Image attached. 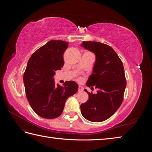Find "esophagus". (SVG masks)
Instances as JSON below:
<instances>
[{"label": "esophagus", "instance_id": "1", "mask_svg": "<svg viewBox=\"0 0 152 152\" xmlns=\"http://www.w3.org/2000/svg\"><path fill=\"white\" fill-rule=\"evenodd\" d=\"M83 90H84V87H82V86H79V89H78V91L82 92Z\"/></svg>", "mask_w": 152, "mask_h": 152}]
</instances>
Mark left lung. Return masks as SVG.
<instances>
[{
    "mask_svg": "<svg viewBox=\"0 0 152 152\" xmlns=\"http://www.w3.org/2000/svg\"><path fill=\"white\" fill-rule=\"evenodd\" d=\"M80 45L96 56L86 86L98 89L96 94L84 89L89 99L81 104V113L91 122H102L112 116L122 103L126 87L124 66L115 51L107 44L87 41Z\"/></svg>",
    "mask_w": 152,
    "mask_h": 152,
    "instance_id": "8db88e82",
    "label": "left lung"
}]
</instances>
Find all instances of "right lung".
Wrapping results in <instances>:
<instances>
[{
	"instance_id": "add662e5",
	"label": "right lung",
	"mask_w": 152,
	"mask_h": 152,
	"mask_svg": "<svg viewBox=\"0 0 152 152\" xmlns=\"http://www.w3.org/2000/svg\"><path fill=\"white\" fill-rule=\"evenodd\" d=\"M68 43L50 40L31 55L23 75L27 99L34 111L44 118H55L62 113L66 100L77 93L79 86L68 81L55 84V71L64 65L63 54Z\"/></svg>"
}]
</instances>
